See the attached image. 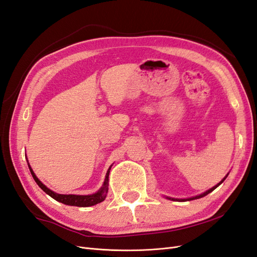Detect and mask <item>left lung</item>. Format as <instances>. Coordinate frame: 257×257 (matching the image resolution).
<instances>
[{"label": "left lung", "instance_id": "obj_1", "mask_svg": "<svg viewBox=\"0 0 257 257\" xmlns=\"http://www.w3.org/2000/svg\"><path fill=\"white\" fill-rule=\"evenodd\" d=\"M229 174V173H228ZM228 174L225 176L222 180L217 183L216 185H214L213 188H211V189H209L208 191H206V192H204V193H201V194H199V195H196V196H193V197H190V198H173V197H168V196H165L167 199H169V200H178V201H186V200H193V199H197V198H201V197H204V196H206V195H208L209 193H211L213 190H215L217 186H219L220 184H222L223 183V181L225 180V179L227 178V176H228Z\"/></svg>", "mask_w": 257, "mask_h": 257}]
</instances>
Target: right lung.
<instances>
[{
  "mask_svg": "<svg viewBox=\"0 0 257 257\" xmlns=\"http://www.w3.org/2000/svg\"><path fill=\"white\" fill-rule=\"evenodd\" d=\"M27 162H28V166H29V169L31 172V175H32V177L35 180V182L37 183V185L40 186V188L46 194H48L50 197H52L53 199H56L57 201H60V203H62V204L68 205V206H77V207H90V206H94L96 204L102 203V201L105 200V198L107 196L108 184H109V182H108V180H109L108 177H109V173H110V169H111L112 165H110L109 168H108L102 188H100L97 192L90 194V195H75V194H58L56 192L51 191L49 188H47V186H46L40 180V179L36 177V175L33 172L32 167L30 166L28 160H27Z\"/></svg>",
  "mask_w": 257,
  "mask_h": 257,
  "instance_id": "add662e5",
  "label": "right lung"
}]
</instances>
